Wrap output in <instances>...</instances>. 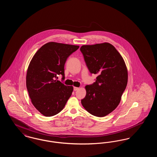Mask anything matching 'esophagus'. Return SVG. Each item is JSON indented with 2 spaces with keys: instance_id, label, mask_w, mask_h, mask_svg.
Masks as SVG:
<instances>
[{
  "instance_id": "esophagus-1",
  "label": "esophagus",
  "mask_w": 157,
  "mask_h": 157,
  "mask_svg": "<svg viewBox=\"0 0 157 157\" xmlns=\"http://www.w3.org/2000/svg\"><path fill=\"white\" fill-rule=\"evenodd\" d=\"M79 88H78V87H74V90L75 91L78 90H79Z\"/></svg>"
}]
</instances>
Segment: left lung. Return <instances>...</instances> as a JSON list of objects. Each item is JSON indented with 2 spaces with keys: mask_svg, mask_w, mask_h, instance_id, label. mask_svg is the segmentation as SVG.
Segmentation results:
<instances>
[{
  "mask_svg": "<svg viewBox=\"0 0 157 157\" xmlns=\"http://www.w3.org/2000/svg\"><path fill=\"white\" fill-rule=\"evenodd\" d=\"M80 50L91 74L97 75L96 81L86 85L83 108L90 114L103 117L116 109L127 87L128 70L125 61L109 43L83 45Z\"/></svg>",
  "mask_w": 157,
  "mask_h": 157,
  "instance_id": "8db88e82",
  "label": "left lung"
}]
</instances>
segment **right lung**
<instances>
[{"label":"right lung","instance_id":"obj_1","mask_svg":"<svg viewBox=\"0 0 157 157\" xmlns=\"http://www.w3.org/2000/svg\"><path fill=\"white\" fill-rule=\"evenodd\" d=\"M79 48L51 42L43 45L33 56L26 73V88L31 102L45 117L60 112L71 96L74 88L58 81L65 79L64 66L68 56Z\"/></svg>","mask_w":157,"mask_h":157}]
</instances>
